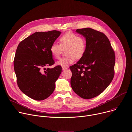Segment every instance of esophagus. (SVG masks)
I'll return each instance as SVG.
<instances>
[{"instance_id": "34e87169", "label": "esophagus", "mask_w": 132, "mask_h": 132, "mask_svg": "<svg viewBox=\"0 0 132 132\" xmlns=\"http://www.w3.org/2000/svg\"><path fill=\"white\" fill-rule=\"evenodd\" d=\"M68 67H66V66H62V69L63 70H66L67 69H68Z\"/></svg>"}]
</instances>
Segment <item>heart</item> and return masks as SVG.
<instances>
[{
  "mask_svg": "<svg viewBox=\"0 0 132 132\" xmlns=\"http://www.w3.org/2000/svg\"><path fill=\"white\" fill-rule=\"evenodd\" d=\"M59 42L60 45L56 42L52 43L50 47L51 55L56 59L59 58L63 50L67 48V55L57 61V65L67 66L74 63L75 58L77 59L82 58L86 52V43L81 36L75 33L66 32L60 38Z\"/></svg>",
  "mask_w": 132,
  "mask_h": 132,
  "instance_id": "heart-1",
  "label": "heart"
}]
</instances>
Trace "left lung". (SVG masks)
<instances>
[{"mask_svg": "<svg viewBox=\"0 0 132 132\" xmlns=\"http://www.w3.org/2000/svg\"><path fill=\"white\" fill-rule=\"evenodd\" d=\"M86 40L83 57L70 67L71 85L82 98H93L103 92L114 76L115 55L107 36L91 28L77 29Z\"/></svg>", "mask_w": 132, "mask_h": 132, "instance_id": "8db88e82", "label": "left lung"}]
</instances>
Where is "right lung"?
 Returning a JSON list of instances; mask_svg holds the SVG:
<instances>
[{"label": "right lung", "mask_w": 132, "mask_h": 132, "mask_svg": "<svg viewBox=\"0 0 132 132\" xmlns=\"http://www.w3.org/2000/svg\"><path fill=\"white\" fill-rule=\"evenodd\" d=\"M61 32H38L22 41L14 60L17 83L20 90L36 100L47 99L53 93L55 82L61 73V67L47 68L55 63L50 47Z\"/></svg>", "instance_id": "1"}]
</instances>
